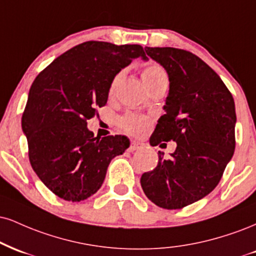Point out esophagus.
Returning a JSON list of instances; mask_svg holds the SVG:
<instances>
[{
	"mask_svg": "<svg viewBox=\"0 0 256 256\" xmlns=\"http://www.w3.org/2000/svg\"><path fill=\"white\" fill-rule=\"evenodd\" d=\"M144 146V144L142 143V142H138V140H131V144H130V148H128V150L130 152H136L138 149H142V148Z\"/></svg>",
	"mask_w": 256,
	"mask_h": 256,
	"instance_id": "esophagus-1",
	"label": "esophagus"
}]
</instances>
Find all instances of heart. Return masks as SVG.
<instances>
[{
    "label": "heart",
    "instance_id": "heart-1",
    "mask_svg": "<svg viewBox=\"0 0 256 256\" xmlns=\"http://www.w3.org/2000/svg\"><path fill=\"white\" fill-rule=\"evenodd\" d=\"M122 72H120L113 78L112 82L110 86V94L112 95L114 93V89L120 81ZM142 78H143L144 84L148 88L152 87V86L158 84V83L162 81H168L167 72L158 66H149L142 72ZM119 126L122 130L128 132V134H140L149 128V119L146 116L136 114V113H128L124 116L119 119Z\"/></svg>",
    "mask_w": 256,
    "mask_h": 256
}]
</instances>
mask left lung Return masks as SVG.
<instances>
[{"mask_svg":"<svg viewBox=\"0 0 256 256\" xmlns=\"http://www.w3.org/2000/svg\"><path fill=\"white\" fill-rule=\"evenodd\" d=\"M164 68L169 93L150 144L174 140L169 160L158 152V163L144 173L140 184L154 204L176 210L211 193L235 150L234 98L204 60L174 48H146Z\"/></svg>","mask_w":256,"mask_h":256,"instance_id":"1","label":"left lung"}]
</instances>
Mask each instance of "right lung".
Wrapping results in <instances>:
<instances>
[{"label":"right lung","instance_id":"1","mask_svg":"<svg viewBox=\"0 0 256 256\" xmlns=\"http://www.w3.org/2000/svg\"><path fill=\"white\" fill-rule=\"evenodd\" d=\"M134 58L148 60L140 45L86 42L57 57L36 76L22 114L33 170L60 198L81 202L98 192L110 162L130 146L128 137H94L87 120L108 98L114 76Z\"/></svg>","mask_w":256,"mask_h":256}]
</instances>
